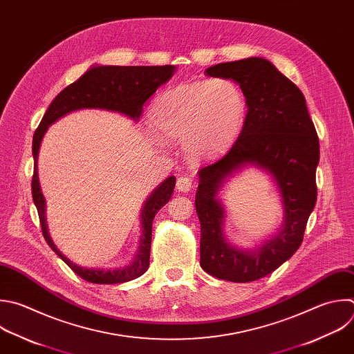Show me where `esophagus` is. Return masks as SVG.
I'll list each match as a JSON object with an SVG mask.
<instances>
[{"instance_id":"esophagus-1","label":"esophagus","mask_w":354,"mask_h":354,"mask_svg":"<svg viewBox=\"0 0 354 354\" xmlns=\"http://www.w3.org/2000/svg\"><path fill=\"white\" fill-rule=\"evenodd\" d=\"M192 179H189L187 176H180L178 180H176V189L179 192H189L192 189Z\"/></svg>"}]
</instances>
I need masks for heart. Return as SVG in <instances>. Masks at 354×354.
Instances as JSON below:
<instances>
[{
	"label": "heart",
	"instance_id": "1",
	"mask_svg": "<svg viewBox=\"0 0 354 354\" xmlns=\"http://www.w3.org/2000/svg\"><path fill=\"white\" fill-rule=\"evenodd\" d=\"M149 120L161 139L183 143L192 160L209 161L227 153L239 138L246 100L230 80H197L157 95Z\"/></svg>",
	"mask_w": 354,
	"mask_h": 354
}]
</instances>
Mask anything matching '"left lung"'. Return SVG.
I'll list each match as a JSON object with an SVG mask.
<instances>
[{
	"instance_id": "left-lung-1",
	"label": "left lung",
	"mask_w": 354,
	"mask_h": 354,
	"mask_svg": "<svg viewBox=\"0 0 354 354\" xmlns=\"http://www.w3.org/2000/svg\"><path fill=\"white\" fill-rule=\"evenodd\" d=\"M205 72L236 82L246 98L248 113L232 149L198 171L196 211L201 226L200 266L218 279L253 282L281 267L303 242L317 201L319 142L303 93L268 59L252 57L223 62ZM249 163L273 175L286 211L283 229L254 251L227 243L221 232L224 210L216 198L223 180Z\"/></svg>"
}]
</instances>
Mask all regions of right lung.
<instances>
[{"instance_id":"1","label":"right lung","mask_w":354,"mask_h":354,"mask_svg":"<svg viewBox=\"0 0 354 354\" xmlns=\"http://www.w3.org/2000/svg\"><path fill=\"white\" fill-rule=\"evenodd\" d=\"M175 72L174 65L164 66H111L101 65L90 68L83 76L76 82L65 87L50 104L47 112L33 136V158H35V171L32 178V194L36 204L43 236L47 245L65 261L69 268L91 283H122L143 275L150 266V248H151V230L153 219L158 209L164 207L174 192L175 176L167 178L146 200L142 208V239L140 248L136 253L133 263L125 268L118 270H97V268H84L79 267L66 259L51 241L47 223H46V200L40 189L39 174H37V158L39 149L43 140L44 133L48 127L58 121L64 115L83 109V108H100L106 111H116L124 113L135 121L143 112V106L149 98L157 91V88L167 83Z\"/></svg>"}]
</instances>
